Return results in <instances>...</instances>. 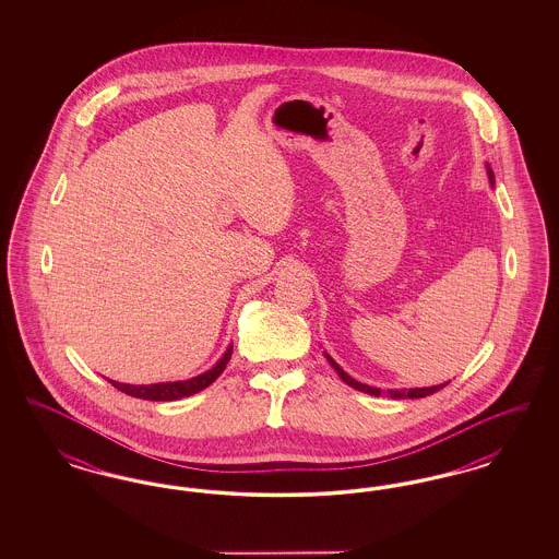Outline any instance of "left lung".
<instances>
[{
	"label": "left lung",
	"mask_w": 559,
	"mask_h": 559,
	"mask_svg": "<svg viewBox=\"0 0 559 559\" xmlns=\"http://www.w3.org/2000/svg\"><path fill=\"white\" fill-rule=\"evenodd\" d=\"M488 174H490V182H495V178H492V171L488 169ZM326 360L331 362V367L337 371V374L346 381L347 385H352L354 390H358V392H365V394H371V396H381L383 392L379 390V388H371V385H365V383H360V381H356V379H352L349 374H347L329 354H326ZM442 388H447V383H442V385H431V388H411V390H388L385 394L390 396V399H426L429 394H436V392H440Z\"/></svg>",
	"instance_id": "8db88e82"
}]
</instances>
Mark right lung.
Instances as JSON below:
<instances>
[{
	"instance_id": "1",
	"label": "right lung",
	"mask_w": 559,
	"mask_h": 559,
	"mask_svg": "<svg viewBox=\"0 0 559 559\" xmlns=\"http://www.w3.org/2000/svg\"><path fill=\"white\" fill-rule=\"evenodd\" d=\"M233 356V346L226 349V354L219 358V362L199 377H192L188 381H171V383H153V385H130V383H119V381H112V388H117L119 392L133 396V399L142 400H155V402H167V400L187 399L192 396L201 390H205L207 385H212L213 381L224 372L228 360Z\"/></svg>"
}]
</instances>
